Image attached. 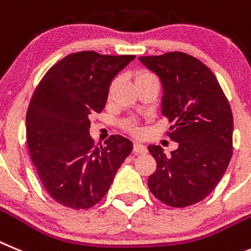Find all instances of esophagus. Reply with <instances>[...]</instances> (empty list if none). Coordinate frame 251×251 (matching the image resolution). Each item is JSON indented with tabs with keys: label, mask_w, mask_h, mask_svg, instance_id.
Returning a JSON list of instances; mask_svg holds the SVG:
<instances>
[{
	"label": "esophagus",
	"mask_w": 251,
	"mask_h": 251,
	"mask_svg": "<svg viewBox=\"0 0 251 251\" xmlns=\"http://www.w3.org/2000/svg\"><path fill=\"white\" fill-rule=\"evenodd\" d=\"M134 151L138 152V154H147L148 149L147 147L141 143H135L134 144Z\"/></svg>",
	"instance_id": "34e87169"
}]
</instances>
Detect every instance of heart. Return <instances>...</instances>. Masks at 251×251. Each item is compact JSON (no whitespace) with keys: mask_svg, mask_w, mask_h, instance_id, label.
<instances>
[{"mask_svg":"<svg viewBox=\"0 0 251 251\" xmlns=\"http://www.w3.org/2000/svg\"><path fill=\"white\" fill-rule=\"evenodd\" d=\"M152 78H155V75H154L152 73H150V72H147V71H141L136 74V77H135V82H136V83H139V82H141V80L152 79ZM115 86H116V80H113L110 86V91H108V96H110V97H111V95H112L113 89H115ZM124 126H125V128L127 130L128 132H131V134H134V135H139L141 132V128L139 127L138 123H136L134 119L126 120L125 124H124Z\"/></svg>","mask_w":251,"mask_h":251,"instance_id":"1","label":"heart"}]
</instances>
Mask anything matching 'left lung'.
<instances>
[{"label":"left lung","mask_w":251,"mask_h":251,"mask_svg":"<svg viewBox=\"0 0 251 251\" xmlns=\"http://www.w3.org/2000/svg\"><path fill=\"white\" fill-rule=\"evenodd\" d=\"M139 59L160 78L162 113L178 143L169 155L159 145L148 147L156 162L148 186L168 206H191L215 189L232 156L230 103L215 74L195 56L172 51Z\"/></svg>","instance_id":"1"}]
</instances>
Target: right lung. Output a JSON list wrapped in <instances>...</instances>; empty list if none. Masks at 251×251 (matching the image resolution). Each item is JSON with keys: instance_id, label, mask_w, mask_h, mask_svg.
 Instances as JSON below:
<instances>
[{"instance_id": "right-lung-1", "label": "right lung", "mask_w": 251, "mask_h": 251, "mask_svg": "<svg viewBox=\"0 0 251 251\" xmlns=\"http://www.w3.org/2000/svg\"><path fill=\"white\" fill-rule=\"evenodd\" d=\"M135 55L69 54L38 84L26 112L30 156L54 201L73 210L99 203L132 151V143L112 135L95 147L89 116L106 106L112 79Z\"/></svg>"}]
</instances>
